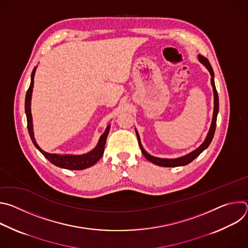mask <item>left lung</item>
Returning a JSON list of instances; mask_svg holds the SVG:
<instances>
[{
    "mask_svg": "<svg viewBox=\"0 0 248 248\" xmlns=\"http://www.w3.org/2000/svg\"><path fill=\"white\" fill-rule=\"evenodd\" d=\"M198 58V61L208 69V72L210 73L211 75V85L212 87H213V93H214V112H213V118H212V123H211V126H210V129L207 133V136L205 138V140L203 141V143L197 147L195 150H193L192 152L185 155V156H182V157H179V158H174V159H167V158H158V157H154L152 155H150L149 153H147L142 144H141V141H140V137H139V134H138V131L136 130L135 128V132H136V136H137V139H138V144L140 146V149H141V152H142V154L144 155V157L150 161L151 163L155 164V165H158V166H161V167H180V166H186L187 164H189L190 162H192L196 157H198L211 143L212 139H213L214 137V133H215V129H216V123H217V116H218V113H219V97H218V93H217V90H216V86H215V81H214V72H213V68H212L209 61L204 58L203 56L201 55H198L197 56Z\"/></svg>",
    "mask_w": 248,
    "mask_h": 248,
    "instance_id": "left-lung-1",
    "label": "left lung"
}]
</instances>
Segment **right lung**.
Listing matches in <instances>:
<instances>
[{
    "instance_id": "add662e5",
    "label": "right lung",
    "mask_w": 248,
    "mask_h": 248,
    "mask_svg": "<svg viewBox=\"0 0 248 248\" xmlns=\"http://www.w3.org/2000/svg\"><path fill=\"white\" fill-rule=\"evenodd\" d=\"M36 68H37V66H35L32 70L30 86H29V88L26 92V96H25V114H26V119H27V128H28V132H29V135H30V138L32 140L33 144L52 164H54L57 167L62 168V169L79 170H84V169H87V168L95 165L103 156L105 144H106V139H107V136L109 134L110 127H111L110 124L107 125V127H106L104 133L100 136L96 147L86 154H82V155L51 154V153H48V152H45L44 150H42L39 147V145L37 144L36 140H35V138H34L32 115H31V97H32V91H33V85H34V76H35V72H36Z\"/></svg>"
}]
</instances>
